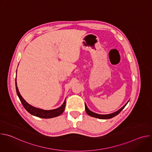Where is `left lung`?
<instances>
[{"label":"left lung","instance_id":"obj_1","mask_svg":"<svg viewBox=\"0 0 152 152\" xmlns=\"http://www.w3.org/2000/svg\"><path fill=\"white\" fill-rule=\"evenodd\" d=\"M129 102V101L121 107L120 108V109L119 110H118L117 111L114 113H112V114H106V115H102V114H96V113H94L92 111H91L87 107V106H86V104L85 103V111H86V113H87L89 115L91 116V117H95V118H100V119H110V118H111L115 116H116L117 115H118L123 109L124 108V107L126 106V104H127V103Z\"/></svg>","mask_w":152,"mask_h":152}]
</instances>
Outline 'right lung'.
<instances>
[{"label": "right lung", "instance_id": "right-lung-1", "mask_svg": "<svg viewBox=\"0 0 152 152\" xmlns=\"http://www.w3.org/2000/svg\"><path fill=\"white\" fill-rule=\"evenodd\" d=\"M15 88H16V91L17 96L21 103V104H23V107H25V109L31 115H33L34 116L39 117V118H53V117H56L59 115H60L65 110V107H66V100H64V102L63 104L58 108H56V109L55 110H41L39 109V108L34 107L29 104L28 103H27L24 99L22 97L18 91V87L17 86V83H16V79H15Z\"/></svg>", "mask_w": 152, "mask_h": 152}]
</instances>
